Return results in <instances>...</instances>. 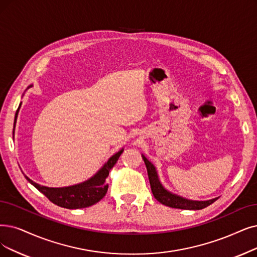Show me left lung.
<instances>
[{"label":"left lung","instance_id":"left-lung-1","mask_svg":"<svg viewBox=\"0 0 257 257\" xmlns=\"http://www.w3.org/2000/svg\"><path fill=\"white\" fill-rule=\"evenodd\" d=\"M142 159L146 163V167L148 170V175L149 180L151 184L152 193L160 203L164 204V206H168L170 208H175V209H182V210H201L203 208H207L210 206L211 203L216 201L218 197L213 198L210 200H192L184 198L180 195H177L175 193H172L171 191L167 190L163 187L161 183L157 170L155 166L142 154Z\"/></svg>","mask_w":257,"mask_h":257}]
</instances>
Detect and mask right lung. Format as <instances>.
Listing matches in <instances>:
<instances>
[{"label": "right lung", "instance_id": "1", "mask_svg": "<svg viewBox=\"0 0 257 257\" xmlns=\"http://www.w3.org/2000/svg\"><path fill=\"white\" fill-rule=\"evenodd\" d=\"M34 85L30 84L28 88L33 87ZM20 103L19 108L17 109L16 116H15V123H14V136L15 137V128H16V123L20 107H21ZM123 150L121 149L118 151L114 155L110 156L108 160L101 167V169L95 174L94 176H91L87 180L80 182L74 186H68L63 188H49L45 186H41V184L33 181L26 175L25 178L30 182L33 186L38 189L41 193L44 194L45 196L55 204L59 207L66 208V209H82V208H87L93 206V204L100 201L102 198L105 196L107 192L108 184L105 183V179L108 176L109 170L115 166L116 162L118 161L121 154L123 153Z\"/></svg>", "mask_w": 257, "mask_h": 257}]
</instances>
